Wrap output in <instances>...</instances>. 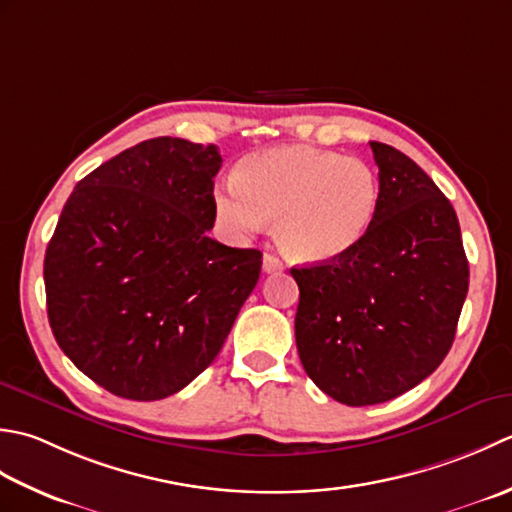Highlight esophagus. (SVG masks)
Here are the masks:
<instances>
[{
    "label": "esophagus",
    "mask_w": 512,
    "mask_h": 512,
    "mask_svg": "<svg viewBox=\"0 0 512 512\" xmlns=\"http://www.w3.org/2000/svg\"><path fill=\"white\" fill-rule=\"evenodd\" d=\"M263 269H265V274H274V271L283 269V263H280V258H276L274 254H265L263 256Z\"/></svg>",
    "instance_id": "1"
}]
</instances>
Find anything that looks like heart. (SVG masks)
I'll return each mask as SVG.
<instances>
[{
    "instance_id": "1",
    "label": "heart",
    "mask_w": 512,
    "mask_h": 512,
    "mask_svg": "<svg viewBox=\"0 0 512 512\" xmlns=\"http://www.w3.org/2000/svg\"><path fill=\"white\" fill-rule=\"evenodd\" d=\"M380 179L367 161L314 148L247 156L216 192V214L236 236L276 218V241L298 263H329L358 247L378 216Z\"/></svg>"
}]
</instances>
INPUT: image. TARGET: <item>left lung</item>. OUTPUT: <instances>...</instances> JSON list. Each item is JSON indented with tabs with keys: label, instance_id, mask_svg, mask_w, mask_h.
<instances>
[{
	"label": "left lung",
	"instance_id": "1",
	"mask_svg": "<svg viewBox=\"0 0 512 512\" xmlns=\"http://www.w3.org/2000/svg\"><path fill=\"white\" fill-rule=\"evenodd\" d=\"M378 216L364 241L329 263L291 267L296 347L320 391L347 406L389 402L440 367L468 291L460 223L431 176L371 141Z\"/></svg>",
	"mask_w": 512,
	"mask_h": 512
}]
</instances>
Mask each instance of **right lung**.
I'll return each instance as SVG.
<instances>
[{
  "instance_id": "obj_1",
  "label": "right lung",
  "mask_w": 512,
  "mask_h": 512,
  "mask_svg": "<svg viewBox=\"0 0 512 512\" xmlns=\"http://www.w3.org/2000/svg\"><path fill=\"white\" fill-rule=\"evenodd\" d=\"M216 145L156 137L77 183L44 258L50 329L99 387L163 400L218 356L263 254L210 238Z\"/></svg>"
}]
</instances>
